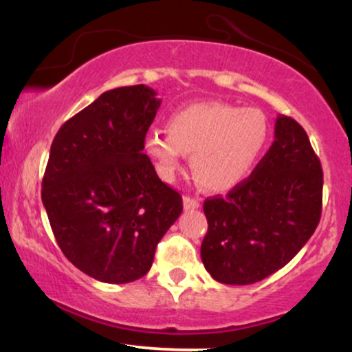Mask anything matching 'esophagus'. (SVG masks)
<instances>
[{"label": "esophagus", "instance_id": "1", "mask_svg": "<svg viewBox=\"0 0 352 352\" xmlns=\"http://www.w3.org/2000/svg\"><path fill=\"white\" fill-rule=\"evenodd\" d=\"M184 208L185 210H197L200 208V200L199 199H193V197L185 195L184 197Z\"/></svg>", "mask_w": 352, "mask_h": 352}]
</instances>
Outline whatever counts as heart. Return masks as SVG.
I'll return each instance as SVG.
<instances>
[{
  "instance_id": "b5f03b06",
  "label": "heart",
  "mask_w": 352,
  "mask_h": 352,
  "mask_svg": "<svg viewBox=\"0 0 352 352\" xmlns=\"http://www.w3.org/2000/svg\"><path fill=\"white\" fill-rule=\"evenodd\" d=\"M268 142L263 112L225 102H197L173 112L168 131H152L145 148L160 175L170 180L184 153L204 188L225 192L252 173Z\"/></svg>"
}]
</instances>
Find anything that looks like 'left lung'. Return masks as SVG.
<instances>
[{
  "label": "left lung",
  "instance_id": "1",
  "mask_svg": "<svg viewBox=\"0 0 352 352\" xmlns=\"http://www.w3.org/2000/svg\"><path fill=\"white\" fill-rule=\"evenodd\" d=\"M321 205L322 168L308 134L292 117L278 116L274 142L252 175L225 199L205 200V268L223 285L265 280L306 245Z\"/></svg>",
  "mask_w": 352,
  "mask_h": 352
}]
</instances>
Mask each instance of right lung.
Returning a JSON list of instances; mask_svg holds the SVG:
<instances>
[{"instance_id":"1","label":"right lung","mask_w":352,"mask_h":352,"mask_svg":"<svg viewBox=\"0 0 352 352\" xmlns=\"http://www.w3.org/2000/svg\"><path fill=\"white\" fill-rule=\"evenodd\" d=\"M155 96L144 84L104 92L52 140L44 208L64 256L98 281L142 278L184 208L144 153L162 102Z\"/></svg>"}]
</instances>
